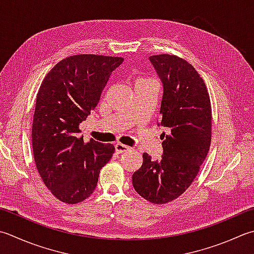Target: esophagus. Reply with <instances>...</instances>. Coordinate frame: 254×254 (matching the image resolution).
I'll use <instances>...</instances> for the list:
<instances>
[{
  "instance_id": "1",
  "label": "esophagus",
  "mask_w": 254,
  "mask_h": 254,
  "mask_svg": "<svg viewBox=\"0 0 254 254\" xmlns=\"http://www.w3.org/2000/svg\"><path fill=\"white\" fill-rule=\"evenodd\" d=\"M114 147H116V152L117 153H124V152H127L128 150H130V147L124 145V144H121V143H118L114 145Z\"/></svg>"
}]
</instances>
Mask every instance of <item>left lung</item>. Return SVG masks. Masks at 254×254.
<instances>
[{
	"instance_id": "left-lung-1",
	"label": "left lung",
	"mask_w": 254,
	"mask_h": 254,
	"mask_svg": "<svg viewBox=\"0 0 254 254\" xmlns=\"http://www.w3.org/2000/svg\"><path fill=\"white\" fill-rule=\"evenodd\" d=\"M163 84L161 134L163 155L153 161L143 154L140 170L132 175L135 191L153 203L180 197L205 161L211 141L209 94L200 74L190 63L174 55L150 57Z\"/></svg>"
}]
</instances>
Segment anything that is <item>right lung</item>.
<instances>
[{"instance_id":"1","label":"right lung","mask_w":254,"mask_h":254,"mask_svg":"<svg viewBox=\"0 0 254 254\" xmlns=\"http://www.w3.org/2000/svg\"><path fill=\"white\" fill-rule=\"evenodd\" d=\"M121 57L74 55L55 66L39 88L32 144L37 171L59 200L77 203L96 190L99 173L114 153L112 144L83 143L79 124L100 101Z\"/></svg>"}]
</instances>
